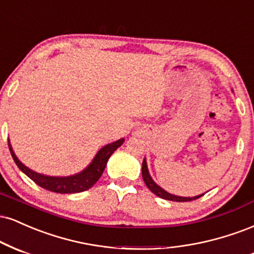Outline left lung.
<instances>
[{
  "mask_svg": "<svg viewBox=\"0 0 254 254\" xmlns=\"http://www.w3.org/2000/svg\"><path fill=\"white\" fill-rule=\"evenodd\" d=\"M141 175L142 178H144L145 184L147 186L148 189L151 190L154 195H157L158 197L168 199V201H174V202H188V201H192V199H197L203 196L204 193H201V195L197 196H192V197H183V196H177V195H172L164 190L162 187H159L156 182L153 181V178L151 177L150 172H148V168H147V163H146V158H144V162H142V168H141Z\"/></svg>",
  "mask_w": 254,
  "mask_h": 254,
  "instance_id": "8db88e82",
  "label": "left lung"
}]
</instances>
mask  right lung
Here are the masks:
<instances>
[{
  "label": "right lung",
  "mask_w": 254,
  "mask_h": 254,
  "mask_svg": "<svg viewBox=\"0 0 254 254\" xmlns=\"http://www.w3.org/2000/svg\"><path fill=\"white\" fill-rule=\"evenodd\" d=\"M124 141L125 139L121 138L114 142L104 145L102 148H100V151L97 152L96 156L91 160V163L84 170H82L78 174L71 176H62V177L61 176H47L33 171L32 169L27 168L25 164L20 162L19 158L16 157V154L13 151V147H11L9 139L8 146L11 157H13L17 168L26 176H28L33 182H35L39 187L58 193H76L90 189L100 180L104 169H106L107 162H108L110 156L124 144Z\"/></svg>",
  "instance_id": "add662e5"
}]
</instances>
